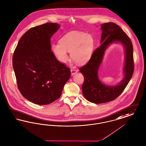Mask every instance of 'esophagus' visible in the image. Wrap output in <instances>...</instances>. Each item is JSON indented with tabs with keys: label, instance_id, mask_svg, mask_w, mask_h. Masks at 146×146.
Here are the masks:
<instances>
[{
	"label": "esophagus",
	"instance_id": "obj_1",
	"mask_svg": "<svg viewBox=\"0 0 146 146\" xmlns=\"http://www.w3.org/2000/svg\"><path fill=\"white\" fill-rule=\"evenodd\" d=\"M78 72V70L77 69H74V68H72V69H71V74H72V75H74L75 74H76Z\"/></svg>",
	"mask_w": 146,
	"mask_h": 146
}]
</instances>
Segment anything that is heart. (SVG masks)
<instances>
[{
  "instance_id": "obj_1",
  "label": "heart",
  "mask_w": 146,
  "mask_h": 146,
  "mask_svg": "<svg viewBox=\"0 0 146 146\" xmlns=\"http://www.w3.org/2000/svg\"><path fill=\"white\" fill-rule=\"evenodd\" d=\"M60 43L52 46V52L58 61L65 62L70 52L71 58L79 64L88 62L92 56L94 40L91 35L80 31H71L65 35L59 40Z\"/></svg>"
}]
</instances>
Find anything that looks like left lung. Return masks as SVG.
<instances>
[{
    "label": "left lung",
    "mask_w": 146,
    "mask_h": 146,
    "mask_svg": "<svg viewBox=\"0 0 146 146\" xmlns=\"http://www.w3.org/2000/svg\"><path fill=\"white\" fill-rule=\"evenodd\" d=\"M101 46L94 51L88 62L79 69L84 76L82 86L83 94L86 100L96 104L110 102L117 98L129 84L134 70L133 46L128 36L115 23H103L101 25ZM116 41L121 42L125 47V76L119 84L109 86L100 81L98 70L106 48L110 44Z\"/></svg>",
    "instance_id": "obj_1"
}]
</instances>
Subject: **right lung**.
<instances>
[{
	"mask_svg": "<svg viewBox=\"0 0 146 146\" xmlns=\"http://www.w3.org/2000/svg\"><path fill=\"white\" fill-rule=\"evenodd\" d=\"M58 23H44L31 28L19 40L13 57L18 88L23 97L39 104L60 98L71 71L51 50L50 39L59 29Z\"/></svg>",
	"mask_w": 146,
	"mask_h": 146,
	"instance_id": "1",
	"label": "right lung"
}]
</instances>
